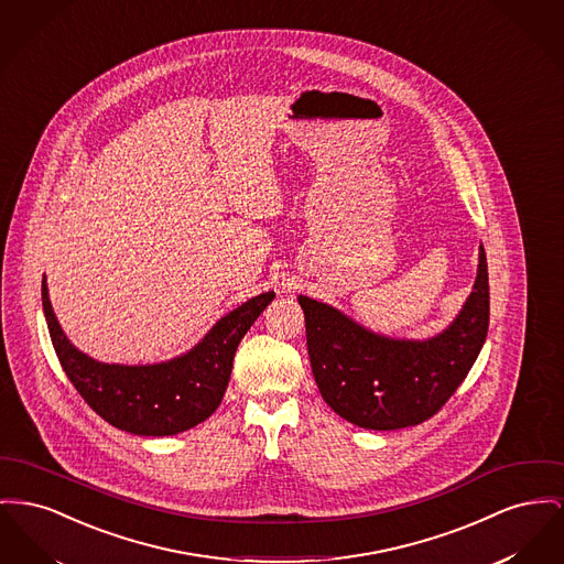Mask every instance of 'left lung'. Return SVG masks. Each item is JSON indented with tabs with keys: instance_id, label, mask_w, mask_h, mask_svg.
<instances>
[{
	"instance_id": "1",
	"label": "left lung",
	"mask_w": 564,
	"mask_h": 564,
	"mask_svg": "<svg viewBox=\"0 0 564 564\" xmlns=\"http://www.w3.org/2000/svg\"><path fill=\"white\" fill-rule=\"evenodd\" d=\"M315 383L343 420L366 431L426 422L452 398L477 360L490 324L486 251L477 279L447 330L398 340L366 330L334 306L299 296Z\"/></svg>"
}]
</instances>
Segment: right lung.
<instances>
[{
    "label": "right lung",
    "mask_w": 564,
    "mask_h": 564,
    "mask_svg": "<svg viewBox=\"0 0 564 564\" xmlns=\"http://www.w3.org/2000/svg\"><path fill=\"white\" fill-rule=\"evenodd\" d=\"M274 299L265 292L221 317L187 354L160 365H104L78 351L62 330L42 279V306L67 379L104 422L140 436L189 431L210 417L226 394L242 336Z\"/></svg>",
    "instance_id": "1"
}]
</instances>
